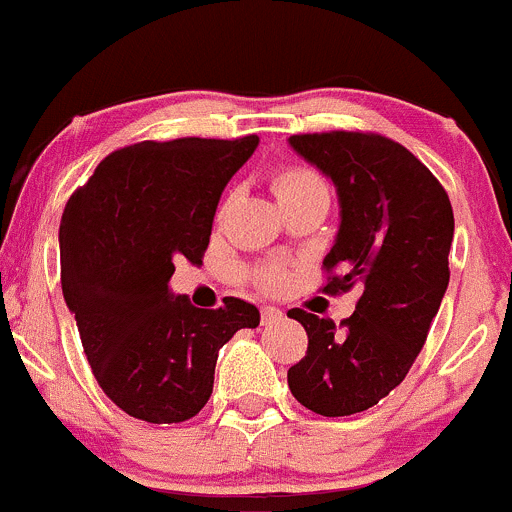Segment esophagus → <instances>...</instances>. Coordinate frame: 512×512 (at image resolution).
<instances>
[{
	"label": "esophagus",
	"mask_w": 512,
	"mask_h": 512,
	"mask_svg": "<svg viewBox=\"0 0 512 512\" xmlns=\"http://www.w3.org/2000/svg\"><path fill=\"white\" fill-rule=\"evenodd\" d=\"M281 318H283V310L273 308V305H263V308H261V323L263 325H271V323H276V320H281Z\"/></svg>",
	"instance_id": "obj_1"
}]
</instances>
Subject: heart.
<instances>
[{
  "label": "heart",
  "instance_id": "1",
  "mask_svg": "<svg viewBox=\"0 0 512 512\" xmlns=\"http://www.w3.org/2000/svg\"><path fill=\"white\" fill-rule=\"evenodd\" d=\"M271 184H273V192H276L278 202H283V199H291V197H295V194L308 192V189L323 187L320 177L303 165L276 167L271 175ZM286 278H288L286 268L278 266V263L258 266L254 271V283L258 288H263V291H278V288L286 283Z\"/></svg>",
  "mask_w": 512,
  "mask_h": 512
}]
</instances>
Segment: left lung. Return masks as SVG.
<instances>
[{
  "mask_svg": "<svg viewBox=\"0 0 512 512\" xmlns=\"http://www.w3.org/2000/svg\"><path fill=\"white\" fill-rule=\"evenodd\" d=\"M291 145L333 179L340 197L323 291L360 286L362 293L340 325L288 310L308 333V352L288 370V387L310 412L350 416L402 384L424 347L449 286L453 209L429 167L384 135L330 130L291 135Z\"/></svg>",
  "mask_w": 512,
  "mask_h": 512,
  "instance_id": "8db88e82",
  "label": "left lung"
}]
</instances>
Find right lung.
<instances>
[{
    "mask_svg": "<svg viewBox=\"0 0 512 512\" xmlns=\"http://www.w3.org/2000/svg\"><path fill=\"white\" fill-rule=\"evenodd\" d=\"M236 140H142L110 152L63 209L61 288L105 397L147 424H179L212 397L219 347L256 305L172 298L177 258L202 263L221 189L254 155Z\"/></svg>",
    "mask_w": 512,
    "mask_h": 512,
    "instance_id": "obj_1",
    "label": "right lung"
}]
</instances>
